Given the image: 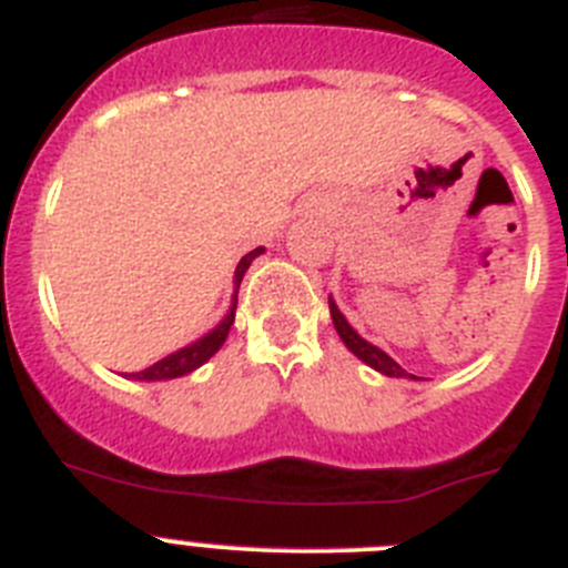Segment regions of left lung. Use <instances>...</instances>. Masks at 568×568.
<instances>
[{
	"label": "left lung",
	"instance_id": "1",
	"mask_svg": "<svg viewBox=\"0 0 568 568\" xmlns=\"http://www.w3.org/2000/svg\"><path fill=\"white\" fill-rule=\"evenodd\" d=\"M329 315H333V324H335V333H338V338L344 341L346 349L355 355V358L364 361L366 366H373L375 373L386 375V378H413V381H420L418 375L406 373L404 366L398 364V361H393L389 355L381 349V346L369 344L366 338H361L358 333L353 329V324L344 318V313L338 310V304L333 301V295H329Z\"/></svg>",
	"mask_w": 568,
	"mask_h": 568
}]
</instances>
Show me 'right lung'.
<instances>
[{
    "label": "right lung",
    "mask_w": 568,
    "mask_h": 568,
    "mask_svg": "<svg viewBox=\"0 0 568 568\" xmlns=\"http://www.w3.org/2000/svg\"><path fill=\"white\" fill-rule=\"evenodd\" d=\"M264 253V247H255L253 253H247L244 258L239 261V267H235V278H233V301H230V310L219 324H215L210 333H204L202 338H195L193 344L182 346V349H175V353L164 355L162 361H155L153 366L148 369H139V373H128L124 378H133V381H170V378H182V375H190L193 369H199L202 364H207L219 349L224 346L227 341L230 327H233L235 321V304H239V284L247 273V267L253 264L258 255Z\"/></svg>",
    "instance_id": "right-lung-1"
}]
</instances>
